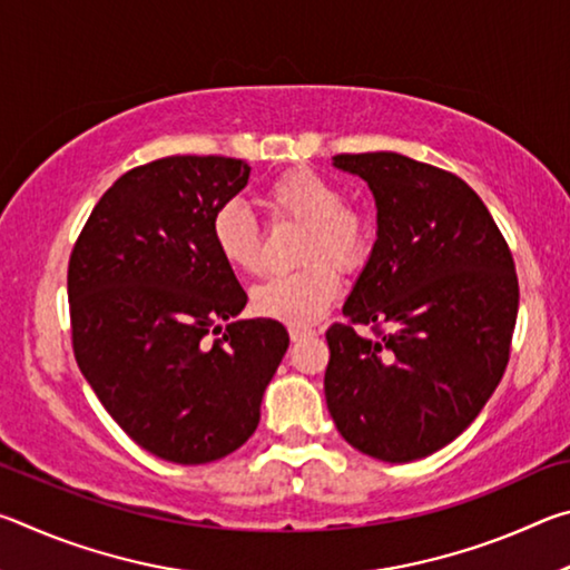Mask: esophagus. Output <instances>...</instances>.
Masks as SVG:
<instances>
[{"mask_svg":"<svg viewBox=\"0 0 570 570\" xmlns=\"http://www.w3.org/2000/svg\"><path fill=\"white\" fill-rule=\"evenodd\" d=\"M288 336H292V342H302L308 340V336H314V332L306 330V326H288Z\"/></svg>","mask_w":570,"mask_h":570,"instance_id":"34e87169","label":"esophagus"}]
</instances>
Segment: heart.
Segmentation results:
<instances>
[{"label": "heart", "mask_w": 570, "mask_h": 570, "mask_svg": "<svg viewBox=\"0 0 570 570\" xmlns=\"http://www.w3.org/2000/svg\"><path fill=\"white\" fill-rule=\"evenodd\" d=\"M268 206L274 214L306 226L302 262L312 264L292 274L268 276L250 292V306L266 320L306 326L320 320L340 294V276L331 265L352 272L364 262L370 226L344 204V193L332 180L312 170H292L278 178L268 190ZM210 236L218 256L234 272L256 274L262 268V230L244 204L228 200L220 206L210 220ZM316 257H330L333 263H316Z\"/></svg>", "instance_id": "heart-1"}]
</instances>
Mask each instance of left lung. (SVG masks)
Here are the masks:
<instances>
[{"label": "left lung", "instance_id": "8db88e82", "mask_svg": "<svg viewBox=\"0 0 570 570\" xmlns=\"http://www.w3.org/2000/svg\"><path fill=\"white\" fill-rule=\"evenodd\" d=\"M377 206V240L326 332V407L342 438L382 462L450 445L508 366L518 276L493 216L465 180L400 153L334 156ZM382 323L380 341L354 325Z\"/></svg>", "mask_w": 570, "mask_h": 570}]
</instances>
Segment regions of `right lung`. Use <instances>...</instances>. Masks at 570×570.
<instances>
[{
    "label": "right lung",
    "instance_id": "add662e5",
    "mask_svg": "<svg viewBox=\"0 0 570 570\" xmlns=\"http://www.w3.org/2000/svg\"><path fill=\"white\" fill-rule=\"evenodd\" d=\"M250 168L173 156L105 190L70 256L75 360L110 417L178 465L230 455L254 435L288 350L276 320H236L248 296L210 236ZM222 340L208 345L210 332Z\"/></svg>",
    "mask_w": 570,
    "mask_h": 570
}]
</instances>
